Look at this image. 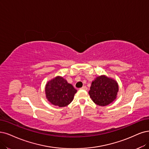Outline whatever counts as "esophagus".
Wrapping results in <instances>:
<instances>
[{
  "label": "esophagus",
  "instance_id": "obj_1",
  "mask_svg": "<svg viewBox=\"0 0 149 149\" xmlns=\"http://www.w3.org/2000/svg\"><path fill=\"white\" fill-rule=\"evenodd\" d=\"M81 90H87V87L86 86H82L81 88H80Z\"/></svg>",
  "mask_w": 149,
  "mask_h": 149
}]
</instances>
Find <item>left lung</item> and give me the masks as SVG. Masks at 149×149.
<instances>
[{
	"mask_svg": "<svg viewBox=\"0 0 149 149\" xmlns=\"http://www.w3.org/2000/svg\"><path fill=\"white\" fill-rule=\"evenodd\" d=\"M118 91V86L116 81L102 75L92 81L89 95L97 105L105 106L115 100Z\"/></svg>",
	"mask_w": 149,
	"mask_h": 149,
	"instance_id": "1",
	"label": "left lung"
}]
</instances>
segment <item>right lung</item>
<instances>
[{
    "instance_id": "obj_1",
    "label": "right lung",
    "mask_w": 149,
    "mask_h": 149,
    "mask_svg": "<svg viewBox=\"0 0 149 149\" xmlns=\"http://www.w3.org/2000/svg\"><path fill=\"white\" fill-rule=\"evenodd\" d=\"M77 90L63 77H57L49 81L45 86L48 101L59 107H65L72 101Z\"/></svg>"
}]
</instances>
